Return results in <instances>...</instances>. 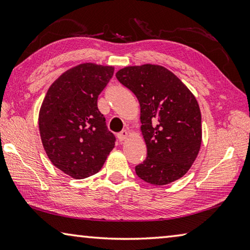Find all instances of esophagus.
Instances as JSON below:
<instances>
[{
	"label": "esophagus",
	"mask_w": 250,
	"mask_h": 250,
	"mask_svg": "<svg viewBox=\"0 0 250 250\" xmlns=\"http://www.w3.org/2000/svg\"><path fill=\"white\" fill-rule=\"evenodd\" d=\"M128 137H129V133H128V131H125V130L121 131L120 133H118V139H119L120 142L126 140V139H128Z\"/></svg>",
	"instance_id": "esophagus-1"
}]
</instances>
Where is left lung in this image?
<instances>
[{
  "label": "left lung",
  "instance_id": "obj_1",
  "mask_svg": "<svg viewBox=\"0 0 250 250\" xmlns=\"http://www.w3.org/2000/svg\"><path fill=\"white\" fill-rule=\"evenodd\" d=\"M116 77L140 104L146 159L135 167L137 175L153 185L183 177L202 143V117L195 96L160 65L128 66L117 71Z\"/></svg>",
  "mask_w": 250,
  "mask_h": 250
}]
</instances>
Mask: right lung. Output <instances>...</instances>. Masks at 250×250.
Masks as SVG:
<instances>
[{
  "label": "right lung",
  "instance_id": "add662e5",
  "mask_svg": "<svg viewBox=\"0 0 250 250\" xmlns=\"http://www.w3.org/2000/svg\"><path fill=\"white\" fill-rule=\"evenodd\" d=\"M115 67L83 62L50 84L39 115L40 134L53 166L73 179H86L103 167L116 138L97 100Z\"/></svg>",
  "mask_w": 250,
  "mask_h": 250
}]
</instances>
